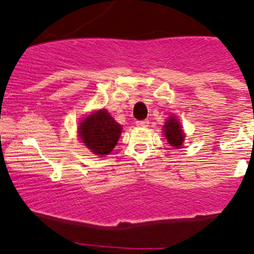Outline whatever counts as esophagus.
<instances>
[{"label": "esophagus", "instance_id": "esophagus-1", "mask_svg": "<svg viewBox=\"0 0 254 254\" xmlns=\"http://www.w3.org/2000/svg\"><path fill=\"white\" fill-rule=\"evenodd\" d=\"M149 124V121L144 119V121H136V125L137 127H148Z\"/></svg>", "mask_w": 254, "mask_h": 254}]
</instances>
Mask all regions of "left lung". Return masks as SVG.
Listing matches in <instances>:
<instances>
[{
  "label": "left lung",
  "instance_id": "obj_1",
  "mask_svg": "<svg viewBox=\"0 0 254 254\" xmlns=\"http://www.w3.org/2000/svg\"><path fill=\"white\" fill-rule=\"evenodd\" d=\"M165 136L167 138L168 143L174 148H180L184 142V135L182 127H180L179 122L176 118H170L166 122L165 125Z\"/></svg>",
  "mask_w": 254,
  "mask_h": 254
}]
</instances>
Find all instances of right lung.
Listing matches in <instances>:
<instances>
[{
  "label": "right lung",
  "mask_w": 254,
  "mask_h": 254,
  "mask_svg": "<svg viewBox=\"0 0 254 254\" xmlns=\"http://www.w3.org/2000/svg\"><path fill=\"white\" fill-rule=\"evenodd\" d=\"M122 127L106 110L92 113L80 123L78 133L82 143L97 155H107L117 144Z\"/></svg>",
  "instance_id": "right-lung-1"
}]
</instances>
